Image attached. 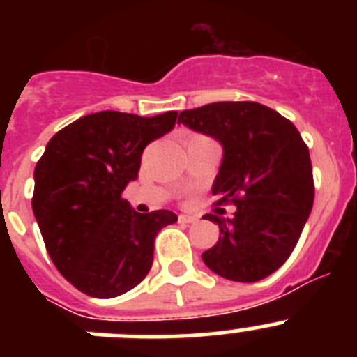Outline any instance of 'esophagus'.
Instances as JSON below:
<instances>
[{
    "label": "esophagus",
    "instance_id": "1",
    "mask_svg": "<svg viewBox=\"0 0 357 357\" xmlns=\"http://www.w3.org/2000/svg\"><path fill=\"white\" fill-rule=\"evenodd\" d=\"M178 220H181V223H195V222H198V216H191V214H181V216H178Z\"/></svg>",
    "mask_w": 357,
    "mask_h": 357
}]
</instances>
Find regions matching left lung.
Returning a JSON list of instances; mask_svg holds the SVG:
<instances>
[{"mask_svg": "<svg viewBox=\"0 0 357 357\" xmlns=\"http://www.w3.org/2000/svg\"><path fill=\"white\" fill-rule=\"evenodd\" d=\"M178 123L223 146L213 195L234 204L232 218L207 214L220 227L202 259L218 275L257 282L288 261L314 200L309 148L289 119L255 102H216L182 110Z\"/></svg>", "mask_w": 357, "mask_h": 357, "instance_id": "8db88e82", "label": "left lung"}]
</instances>
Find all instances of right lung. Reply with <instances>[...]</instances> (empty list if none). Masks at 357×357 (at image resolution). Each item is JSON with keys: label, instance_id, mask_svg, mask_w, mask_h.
<instances>
[{"label": "right lung", "instance_id": "right-lung-1", "mask_svg": "<svg viewBox=\"0 0 357 357\" xmlns=\"http://www.w3.org/2000/svg\"><path fill=\"white\" fill-rule=\"evenodd\" d=\"M176 110L153 118L102 110L53 135L33 172L31 209L56 270L94 298L130 291L150 272L153 243L178 218L135 213L123 189L137 178L146 144L175 127Z\"/></svg>", "mask_w": 357, "mask_h": 357}]
</instances>
